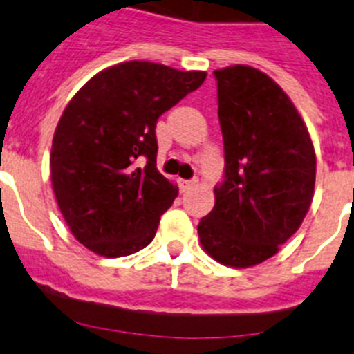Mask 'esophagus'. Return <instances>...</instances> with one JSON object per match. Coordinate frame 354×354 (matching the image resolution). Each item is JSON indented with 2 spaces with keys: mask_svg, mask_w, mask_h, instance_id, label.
Wrapping results in <instances>:
<instances>
[{
  "mask_svg": "<svg viewBox=\"0 0 354 354\" xmlns=\"http://www.w3.org/2000/svg\"><path fill=\"white\" fill-rule=\"evenodd\" d=\"M195 184H196L195 179H192V180H180L179 186H180V189H183V192H187V189H192V187L195 186Z\"/></svg>",
  "mask_w": 354,
  "mask_h": 354,
  "instance_id": "esophagus-1",
  "label": "esophagus"
}]
</instances>
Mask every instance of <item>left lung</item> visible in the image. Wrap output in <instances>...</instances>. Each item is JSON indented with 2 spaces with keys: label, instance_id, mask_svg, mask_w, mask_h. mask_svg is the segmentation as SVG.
<instances>
[{
  "label": "left lung",
  "instance_id": "1",
  "mask_svg": "<svg viewBox=\"0 0 354 354\" xmlns=\"http://www.w3.org/2000/svg\"><path fill=\"white\" fill-rule=\"evenodd\" d=\"M223 180L198 237L214 261L250 268L273 257L308 212L315 152L305 122L270 76L248 65L214 71Z\"/></svg>",
  "mask_w": 354,
  "mask_h": 354
}]
</instances>
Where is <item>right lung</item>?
I'll use <instances>...</instances> for the list:
<instances>
[{
  "mask_svg": "<svg viewBox=\"0 0 354 354\" xmlns=\"http://www.w3.org/2000/svg\"><path fill=\"white\" fill-rule=\"evenodd\" d=\"M205 76L134 60L99 72L72 97L53 138L51 183L81 245L124 257L154 239L179 193L156 168V124Z\"/></svg>",
  "mask_w": 354,
  "mask_h": 354,
  "instance_id": "obj_1",
  "label": "right lung"
}]
</instances>
